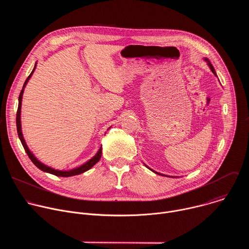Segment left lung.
I'll list each match as a JSON object with an SVG mask.
<instances>
[{
    "instance_id": "left-lung-1",
    "label": "left lung",
    "mask_w": 249,
    "mask_h": 249,
    "mask_svg": "<svg viewBox=\"0 0 249 249\" xmlns=\"http://www.w3.org/2000/svg\"><path fill=\"white\" fill-rule=\"evenodd\" d=\"M205 61H206L207 63H208V65H209V67H210V69H211V71H212V72H213V73H214V75H216V76H217V74H216V71H215L214 67H213V65H212V64L210 63V61H209L208 59H205ZM146 166H147V165H146ZM148 168H149V167H148ZM150 169H151V168H150ZM151 170H152V171H154L153 169H151ZM154 172H156V171H154ZM156 173H157V174H160V175H162V174H160V173H159V172H156Z\"/></svg>"
}]
</instances>
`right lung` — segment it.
I'll return each instance as SVG.
<instances>
[{
	"label": "right lung",
	"mask_w": 249,
	"mask_h": 249,
	"mask_svg": "<svg viewBox=\"0 0 249 249\" xmlns=\"http://www.w3.org/2000/svg\"><path fill=\"white\" fill-rule=\"evenodd\" d=\"M35 68H36V63H35L34 65V68L32 70V72L30 73V75L28 76V78L26 79V81L24 82V85H23V88L19 93V97H18V112H17V130H18V138L21 142V144L27 154V156L29 157V159L31 160V161L36 165L39 169H41L42 171H45V172H48V173H51V174H54L56 176H62V177H69V176H74V175H78V174H81L87 170H89V168H91L101 158V154H102V149L100 147V149L98 150V152L95 154V156L93 158H91L89 160H88L87 162H85L84 164L78 166V167H75V168H72V169H66V170H61V169H55L51 166H48L46 164H44L43 162H41L36 157H35L33 155V153L29 150L28 146L26 145V142L23 138V135H22V131H21V122H20V108H21V99H22V94H23V90H24V88L28 82V80L30 79V77L32 76L33 72Z\"/></svg>",
	"instance_id": "right-lung-1"
}]
</instances>
